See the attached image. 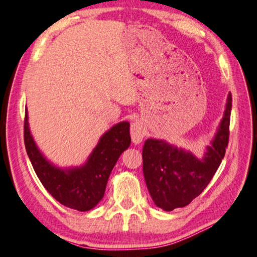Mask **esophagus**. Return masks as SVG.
Returning <instances> with one entry per match:
<instances>
[{"mask_svg": "<svg viewBox=\"0 0 257 257\" xmlns=\"http://www.w3.org/2000/svg\"><path fill=\"white\" fill-rule=\"evenodd\" d=\"M130 136L134 144H140L145 136V129L140 120H135L130 127Z\"/></svg>", "mask_w": 257, "mask_h": 257, "instance_id": "34e87169", "label": "esophagus"}]
</instances>
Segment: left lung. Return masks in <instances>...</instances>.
I'll return each instance as SVG.
<instances>
[{
    "label": "left lung",
    "instance_id": "left-lung-1",
    "mask_svg": "<svg viewBox=\"0 0 257 257\" xmlns=\"http://www.w3.org/2000/svg\"><path fill=\"white\" fill-rule=\"evenodd\" d=\"M231 92L216 136L202 159L161 140L149 138L143 148V173L154 203L164 210L185 207L197 198L221 165L229 144Z\"/></svg>",
    "mask_w": 257,
    "mask_h": 257
}]
</instances>
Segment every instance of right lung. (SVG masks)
<instances>
[{
    "label": "right lung",
    "mask_w": 257,
    "mask_h": 257,
    "mask_svg": "<svg viewBox=\"0 0 257 257\" xmlns=\"http://www.w3.org/2000/svg\"><path fill=\"white\" fill-rule=\"evenodd\" d=\"M129 125V122H120L105 133L87 164L79 168H57L41 154L28 127L27 108L24 121V142L32 166L48 192L68 208L87 211L103 199L114 165L121 153L129 148L132 142Z\"/></svg>",
    "instance_id": "obj_1"
}]
</instances>
